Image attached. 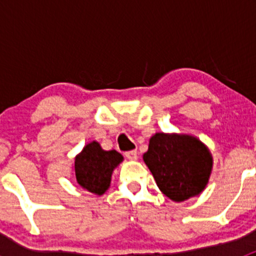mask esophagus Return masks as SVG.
Wrapping results in <instances>:
<instances>
[{
	"mask_svg": "<svg viewBox=\"0 0 256 256\" xmlns=\"http://www.w3.org/2000/svg\"><path fill=\"white\" fill-rule=\"evenodd\" d=\"M125 156L128 157V158L130 160V161H136V160H138V151H136V150H132V151H128V152H126Z\"/></svg>",
	"mask_w": 256,
	"mask_h": 256,
	"instance_id": "esophagus-1",
	"label": "esophagus"
}]
</instances>
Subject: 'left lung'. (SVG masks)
Wrapping results in <instances>:
<instances>
[{
	"label": "left lung",
	"mask_w": 256,
	"mask_h": 256,
	"mask_svg": "<svg viewBox=\"0 0 256 256\" xmlns=\"http://www.w3.org/2000/svg\"><path fill=\"white\" fill-rule=\"evenodd\" d=\"M142 157L161 192L174 202L200 194L213 168L208 147L187 134L156 132Z\"/></svg>",
	"instance_id": "left-lung-1"
}]
</instances>
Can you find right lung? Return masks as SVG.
Here are the masks:
<instances>
[{
  "instance_id": "add662e5",
  "label": "right lung",
  "mask_w": 256,
  "mask_h": 256,
  "mask_svg": "<svg viewBox=\"0 0 256 256\" xmlns=\"http://www.w3.org/2000/svg\"><path fill=\"white\" fill-rule=\"evenodd\" d=\"M122 161V154L118 151H105L99 142L92 141L74 158V176L82 190L102 196L109 190L114 170Z\"/></svg>"
}]
</instances>
